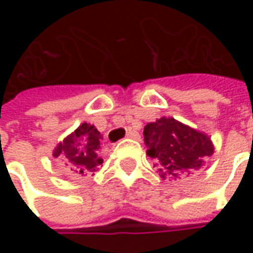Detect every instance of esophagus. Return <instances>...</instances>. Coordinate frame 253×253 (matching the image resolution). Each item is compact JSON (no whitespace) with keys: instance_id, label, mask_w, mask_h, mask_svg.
Here are the masks:
<instances>
[{"instance_id":"1","label":"esophagus","mask_w":253,"mask_h":253,"mask_svg":"<svg viewBox=\"0 0 253 253\" xmlns=\"http://www.w3.org/2000/svg\"><path fill=\"white\" fill-rule=\"evenodd\" d=\"M126 138H129V139H139V133L136 131H129L126 133Z\"/></svg>"}]
</instances>
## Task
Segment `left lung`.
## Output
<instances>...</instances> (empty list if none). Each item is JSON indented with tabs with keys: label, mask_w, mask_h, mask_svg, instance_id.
<instances>
[{
	"label": "left lung",
	"mask_w": 253,
	"mask_h": 253,
	"mask_svg": "<svg viewBox=\"0 0 253 253\" xmlns=\"http://www.w3.org/2000/svg\"><path fill=\"white\" fill-rule=\"evenodd\" d=\"M146 155L155 161L162 180L181 179L200 170L214 153L207 133L174 118L162 117L143 128Z\"/></svg>",
	"instance_id": "obj_1"
}]
</instances>
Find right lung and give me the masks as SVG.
<instances>
[{
    "instance_id": "right-lung-1",
    "label": "right lung",
    "mask_w": 253,
    "mask_h": 253,
    "mask_svg": "<svg viewBox=\"0 0 253 253\" xmlns=\"http://www.w3.org/2000/svg\"><path fill=\"white\" fill-rule=\"evenodd\" d=\"M102 135L91 125L84 122L77 129L59 142L53 149V158L63 162L76 174H87L97 171L102 159L98 152L101 149Z\"/></svg>"
}]
</instances>
